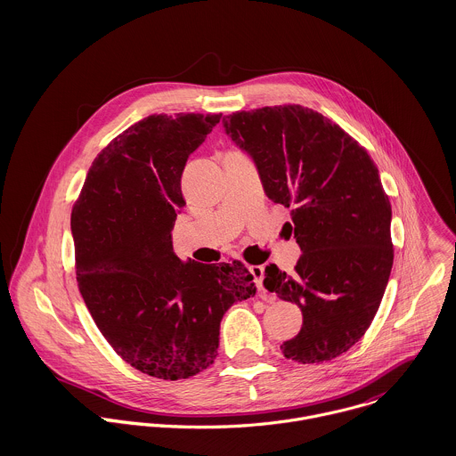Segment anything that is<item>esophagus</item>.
<instances>
[{
	"label": "esophagus",
	"mask_w": 456,
	"mask_h": 456,
	"mask_svg": "<svg viewBox=\"0 0 456 456\" xmlns=\"http://www.w3.org/2000/svg\"><path fill=\"white\" fill-rule=\"evenodd\" d=\"M249 272H251V275H253V279H255V282H256L258 289H263V277H265V268H263L261 265H253V266H249Z\"/></svg>",
	"instance_id": "esophagus-1"
}]
</instances>
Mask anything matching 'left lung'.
Here are the masks:
<instances>
[{
	"instance_id": "1",
	"label": "left lung",
	"mask_w": 456,
	"mask_h": 456,
	"mask_svg": "<svg viewBox=\"0 0 456 456\" xmlns=\"http://www.w3.org/2000/svg\"><path fill=\"white\" fill-rule=\"evenodd\" d=\"M223 126L255 159L266 196L291 207L302 256L291 275L268 265L263 281L302 309L282 354L330 362L365 335L390 279L391 205L379 170L353 136L302 105L233 112Z\"/></svg>"
}]
</instances>
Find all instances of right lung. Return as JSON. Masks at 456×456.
<instances>
[{"label": "right lung", "instance_id": "obj_1", "mask_svg": "<svg viewBox=\"0 0 456 456\" xmlns=\"http://www.w3.org/2000/svg\"><path fill=\"white\" fill-rule=\"evenodd\" d=\"M219 119L134 123L93 161L71 208L77 284L94 323L133 369L165 381L212 365L224 313L256 293L242 261L183 263L172 248L183 170Z\"/></svg>", "mask_w": 456, "mask_h": 456}]
</instances>
